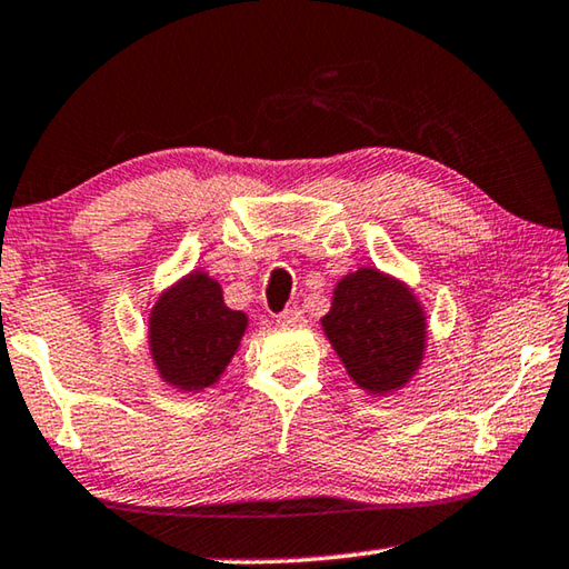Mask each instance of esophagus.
Instances as JSON below:
<instances>
[{
  "mask_svg": "<svg viewBox=\"0 0 569 569\" xmlns=\"http://www.w3.org/2000/svg\"><path fill=\"white\" fill-rule=\"evenodd\" d=\"M278 327H283V329H296V327H303L306 323V317H303V311L301 309H286L283 313H278Z\"/></svg>",
  "mask_w": 569,
  "mask_h": 569,
  "instance_id": "esophagus-1",
  "label": "esophagus"
}]
</instances>
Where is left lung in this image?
<instances>
[{"label":"left lung","mask_w":569,"mask_h":569,"mask_svg":"<svg viewBox=\"0 0 569 569\" xmlns=\"http://www.w3.org/2000/svg\"><path fill=\"white\" fill-rule=\"evenodd\" d=\"M321 327L351 380L369 395L408 385L428 345L426 311L415 293L377 268L341 278Z\"/></svg>","instance_id":"1"}]
</instances>
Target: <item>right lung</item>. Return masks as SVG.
Masks as SVG:
<instances>
[{
	"label": "right lung",
	"instance_id": "obj_1",
	"mask_svg": "<svg viewBox=\"0 0 569 569\" xmlns=\"http://www.w3.org/2000/svg\"><path fill=\"white\" fill-rule=\"evenodd\" d=\"M246 327V313L224 306L220 283L192 270L149 313V351L159 377L182 392H202L220 380Z\"/></svg>",
	"mask_w": 569,
	"mask_h": 569
}]
</instances>
